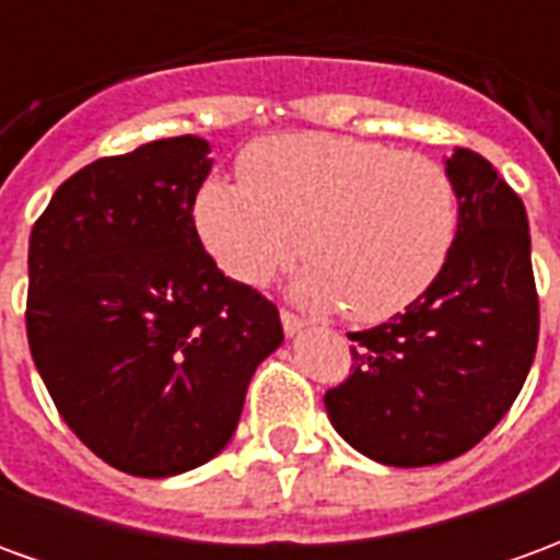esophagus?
<instances>
[{
  "instance_id": "obj_1",
  "label": "esophagus",
  "mask_w": 560,
  "mask_h": 560,
  "mask_svg": "<svg viewBox=\"0 0 560 560\" xmlns=\"http://www.w3.org/2000/svg\"><path fill=\"white\" fill-rule=\"evenodd\" d=\"M281 327H284L288 336H296V332H303L305 329V320L293 315V312H288V308H281Z\"/></svg>"
}]
</instances>
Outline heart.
I'll return each mask as SVG.
<instances>
[{
    "label": "heart",
    "instance_id": "heart-1",
    "mask_svg": "<svg viewBox=\"0 0 560 560\" xmlns=\"http://www.w3.org/2000/svg\"><path fill=\"white\" fill-rule=\"evenodd\" d=\"M195 224L231 279L264 284L303 245L293 293L375 324L444 272L458 197L441 161L348 135H284L245 152L243 185L209 179Z\"/></svg>",
    "mask_w": 560,
    "mask_h": 560
}]
</instances>
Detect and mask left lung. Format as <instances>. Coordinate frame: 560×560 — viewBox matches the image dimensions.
<instances>
[{
  "label": "left lung",
  "instance_id": "8db88e82",
  "mask_svg": "<svg viewBox=\"0 0 560 560\" xmlns=\"http://www.w3.org/2000/svg\"><path fill=\"white\" fill-rule=\"evenodd\" d=\"M444 164L458 197L444 272L401 315L351 332V377L324 396L336 432L393 468L480 444L516 401L540 332L522 200L470 149Z\"/></svg>",
  "mask_w": 560,
  "mask_h": 560
}]
</instances>
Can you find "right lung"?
<instances>
[{
    "label": "right lung",
    "mask_w": 560,
    "mask_h": 560,
    "mask_svg": "<svg viewBox=\"0 0 560 560\" xmlns=\"http://www.w3.org/2000/svg\"><path fill=\"white\" fill-rule=\"evenodd\" d=\"M209 167L195 135L92 161L30 236L38 375L68 429L135 477L219 456L255 369L284 341L279 308L228 279L197 236Z\"/></svg>",
    "instance_id": "right-lung-1"
}]
</instances>
